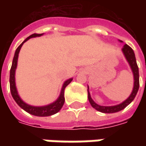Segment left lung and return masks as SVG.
<instances>
[{
    "label": "left lung",
    "instance_id": "obj_1",
    "mask_svg": "<svg viewBox=\"0 0 146 146\" xmlns=\"http://www.w3.org/2000/svg\"><path fill=\"white\" fill-rule=\"evenodd\" d=\"M119 42H123L122 40H119ZM122 52L123 53L125 58H126L127 62H128V64L131 67V70L133 74V79H134V84H133V88H132V93L130 94V96L127 98L125 101H123L122 103L115 105V106H100L97 104L94 101H93L90 93L88 91L89 88L88 86V101L91 104V106H93L95 110H97L100 112L102 113H106V114H110V113H115V112H119L122 110H123L127 106H128L129 104L132 102L134 100V98L136 97L137 93L139 89V69H138L137 64V60H136V57H135V53L133 52L132 48L128 46L127 44H124L123 47L122 48Z\"/></svg>",
    "mask_w": 146,
    "mask_h": 146
}]
</instances>
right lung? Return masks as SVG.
<instances>
[{
	"mask_svg": "<svg viewBox=\"0 0 146 146\" xmlns=\"http://www.w3.org/2000/svg\"><path fill=\"white\" fill-rule=\"evenodd\" d=\"M43 35L42 34H36V33H34L31 35L30 36H28L23 42L20 44L19 46L17 48L15 53H14V59H13V62H12V66H11V69H10V74H9V85H10V92H11V95L14 98V100L16 102V103L23 110H24L25 111H27V113L31 114L32 115H35V116H40V117H44V116H50V115H53L56 113H58L60 110L62 109L63 104L65 102V98H64V90L66 87L70 84V82L72 81L73 78H70L69 80H66L63 83V85L61 89V93L60 95L58 98V99L53 102L52 103L46 105V106H31V105H28L26 102H24L21 98L19 95L18 93V90H17V88H16V84H15V70L17 68V65H18V58H19V53L23 44L27 41L29 39L31 38H34V37H38L41 36Z\"/></svg>",
	"mask_w": 146,
	"mask_h": 146,
	"instance_id": "add662e5",
	"label": "right lung"
}]
</instances>
